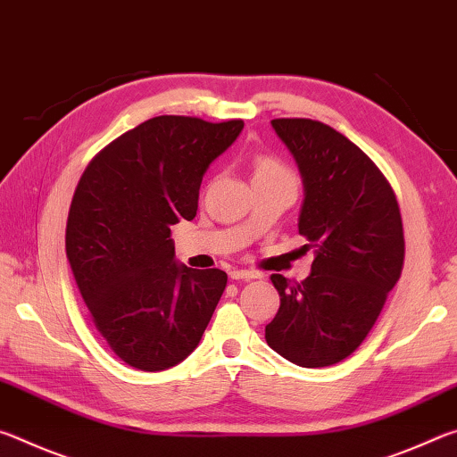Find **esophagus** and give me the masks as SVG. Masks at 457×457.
Returning <instances> with one entry per match:
<instances>
[{
    "instance_id": "34e87169",
    "label": "esophagus",
    "mask_w": 457,
    "mask_h": 457,
    "mask_svg": "<svg viewBox=\"0 0 457 457\" xmlns=\"http://www.w3.org/2000/svg\"><path fill=\"white\" fill-rule=\"evenodd\" d=\"M229 278L231 280H252V278H258V274L252 270H231Z\"/></svg>"
}]
</instances>
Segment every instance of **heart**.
<instances>
[{
  "instance_id": "heart-1",
  "label": "heart",
  "mask_w": 457,
  "mask_h": 457,
  "mask_svg": "<svg viewBox=\"0 0 457 457\" xmlns=\"http://www.w3.org/2000/svg\"><path fill=\"white\" fill-rule=\"evenodd\" d=\"M260 179L294 181V177L290 173V169L286 167L282 161L268 157V154H260V157L253 159V181Z\"/></svg>"
}]
</instances>
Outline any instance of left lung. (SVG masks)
Here are the masks:
<instances>
[{"label":"left lung","mask_w":457,"mask_h":457,"mask_svg":"<svg viewBox=\"0 0 457 457\" xmlns=\"http://www.w3.org/2000/svg\"><path fill=\"white\" fill-rule=\"evenodd\" d=\"M304 185L298 215L314 247L306 280L272 274L280 311L266 324L270 349L298 367H328L359 349L401 276L403 223L377 165L328 125L274 119Z\"/></svg>","instance_id":"left-lung-1"}]
</instances>
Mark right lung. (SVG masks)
I'll use <instances>...</instances> for the list:
<instances>
[{
    "label": "right lung",
    "mask_w": 457,
    "mask_h": 457,
    "mask_svg": "<svg viewBox=\"0 0 457 457\" xmlns=\"http://www.w3.org/2000/svg\"><path fill=\"white\" fill-rule=\"evenodd\" d=\"M244 120L154 117L100 151L74 191L66 256L108 346L165 370L197 349L228 284L175 260L171 226L197 213L199 185Z\"/></svg>",
    "instance_id": "add662e5"
}]
</instances>
